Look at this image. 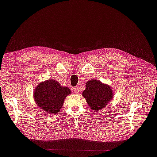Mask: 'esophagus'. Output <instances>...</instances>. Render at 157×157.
Returning <instances> with one entry per match:
<instances>
[{"label":"esophagus","mask_w":157,"mask_h":157,"mask_svg":"<svg viewBox=\"0 0 157 157\" xmlns=\"http://www.w3.org/2000/svg\"><path fill=\"white\" fill-rule=\"evenodd\" d=\"M74 93H78L79 92V88L78 87V86H76V87H74Z\"/></svg>","instance_id":"34e87169"}]
</instances>
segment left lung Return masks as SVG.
<instances>
[{"instance_id":"obj_1","label":"left lung","mask_w":157,"mask_h":157,"mask_svg":"<svg viewBox=\"0 0 157 157\" xmlns=\"http://www.w3.org/2000/svg\"><path fill=\"white\" fill-rule=\"evenodd\" d=\"M82 95L90 109L99 111L104 108L112 99L113 92L110 86L99 80L92 79L86 83V89Z\"/></svg>"}]
</instances>
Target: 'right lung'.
<instances>
[{"mask_svg":"<svg viewBox=\"0 0 157 157\" xmlns=\"http://www.w3.org/2000/svg\"><path fill=\"white\" fill-rule=\"evenodd\" d=\"M71 94L69 88L61 86L53 79L41 82L34 91L36 105L49 114H56L62 109L65 98Z\"/></svg>","mask_w":157,"mask_h":157,"instance_id":"obj_1","label":"right lung"}]
</instances>
